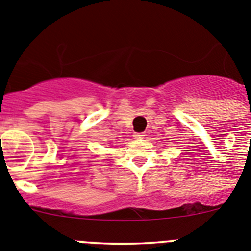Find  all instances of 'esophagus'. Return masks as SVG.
Masks as SVG:
<instances>
[{
	"label": "esophagus",
	"instance_id": "obj_1",
	"mask_svg": "<svg viewBox=\"0 0 251 251\" xmlns=\"http://www.w3.org/2000/svg\"><path fill=\"white\" fill-rule=\"evenodd\" d=\"M144 133H134V134H133V137H134V139H140V138H143L144 137Z\"/></svg>",
	"mask_w": 251,
	"mask_h": 251
}]
</instances>
